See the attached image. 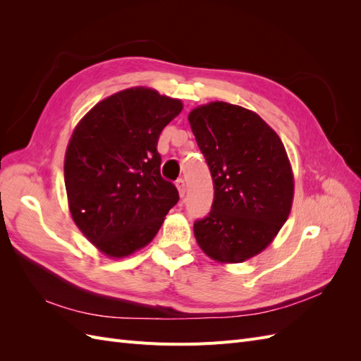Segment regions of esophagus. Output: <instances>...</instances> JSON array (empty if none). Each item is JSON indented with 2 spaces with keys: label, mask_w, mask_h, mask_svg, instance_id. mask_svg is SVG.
I'll return each instance as SVG.
<instances>
[{
  "label": "esophagus",
  "mask_w": 361,
  "mask_h": 361,
  "mask_svg": "<svg viewBox=\"0 0 361 361\" xmlns=\"http://www.w3.org/2000/svg\"><path fill=\"white\" fill-rule=\"evenodd\" d=\"M176 188H178V191H179L180 197H183L185 191H187V187H185V180H183V179H178V180H176Z\"/></svg>",
  "instance_id": "esophagus-1"
}]
</instances>
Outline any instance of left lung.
Wrapping results in <instances>:
<instances>
[{
  "label": "left lung",
  "mask_w": 361,
  "mask_h": 361,
  "mask_svg": "<svg viewBox=\"0 0 361 361\" xmlns=\"http://www.w3.org/2000/svg\"><path fill=\"white\" fill-rule=\"evenodd\" d=\"M214 182L212 209L194 223L199 247L238 264L259 255L288 220L293 174L280 137L256 113L227 102L188 116Z\"/></svg>",
  "instance_id": "obj_1"
}]
</instances>
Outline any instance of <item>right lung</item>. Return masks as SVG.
Here are the masks:
<instances>
[{
    "label": "right lung",
    "instance_id": "1",
    "mask_svg": "<svg viewBox=\"0 0 361 361\" xmlns=\"http://www.w3.org/2000/svg\"><path fill=\"white\" fill-rule=\"evenodd\" d=\"M182 102L133 87L96 104L76 125L64 157L75 224L110 257L147 245L179 192L161 176L158 138Z\"/></svg>",
    "mask_w": 361,
    "mask_h": 361
}]
</instances>
